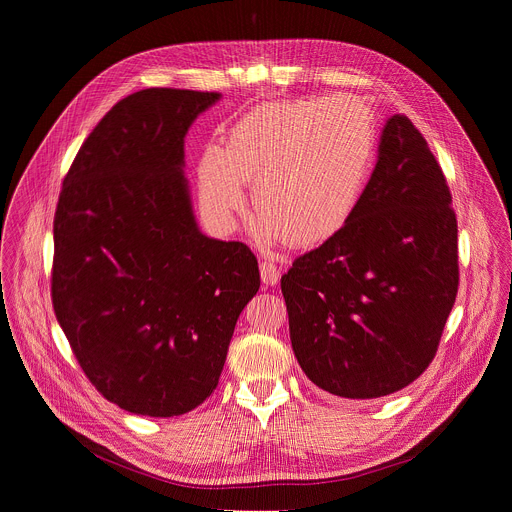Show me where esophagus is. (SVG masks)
Wrapping results in <instances>:
<instances>
[{
    "mask_svg": "<svg viewBox=\"0 0 512 512\" xmlns=\"http://www.w3.org/2000/svg\"><path fill=\"white\" fill-rule=\"evenodd\" d=\"M259 269H261V281L265 285H277V281L281 277V271L273 261H261Z\"/></svg>",
    "mask_w": 512,
    "mask_h": 512,
    "instance_id": "34e87169",
    "label": "esophagus"
}]
</instances>
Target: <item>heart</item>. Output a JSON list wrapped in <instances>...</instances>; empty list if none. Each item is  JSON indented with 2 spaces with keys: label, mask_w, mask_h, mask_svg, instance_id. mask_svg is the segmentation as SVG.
Wrapping results in <instances>:
<instances>
[{
  "label": "heart",
  "mask_w": 512,
  "mask_h": 512,
  "mask_svg": "<svg viewBox=\"0 0 512 512\" xmlns=\"http://www.w3.org/2000/svg\"><path fill=\"white\" fill-rule=\"evenodd\" d=\"M377 145L371 107L352 95L261 105L198 164L200 206L229 233L253 184L261 243L318 247L338 237L367 190Z\"/></svg>",
  "instance_id": "heart-1"
}]
</instances>
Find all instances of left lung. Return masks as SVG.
Returning a JSON list of instances; mask_svg holds the SVG:
<instances>
[{
    "label": "left lung",
    "instance_id": "1",
    "mask_svg": "<svg viewBox=\"0 0 512 512\" xmlns=\"http://www.w3.org/2000/svg\"><path fill=\"white\" fill-rule=\"evenodd\" d=\"M291 348L306 377L344 399L413 383L458 294V223L440 164L405 115L381 131L348 227L281 277Z\"/></svg>",
    "mask_w": 512,
    "mask_h": 512
}]
</instances>
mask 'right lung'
<instances>
[{"mask_svg": "<svg viewBox=\"0 0 512 512\" xmlns=\"http://www.w3.org/2000/svg\"><path fill=\"white\" fill-rule=\"evenodd\" d=\"M218 101L182 89L125 97L81 145L58 198L56 320L95 389L135 415L198 407L259 291L251 249L200 231L184 174V137Z\"/></svg>", "mask_w": 512, "mask_h": 512, "instance_id": "add662e5", "label": "right lung"}]
</instances>
